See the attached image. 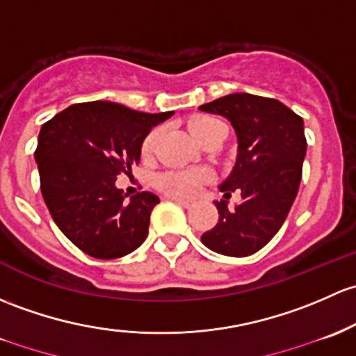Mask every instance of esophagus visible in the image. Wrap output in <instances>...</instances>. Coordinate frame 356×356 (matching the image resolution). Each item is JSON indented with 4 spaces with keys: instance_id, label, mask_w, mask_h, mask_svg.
Instances as JSON below:
<instances>
[{
    "instance_id": "34e87169",
    "label": "esophagus",
    "mask_w": 356,
    "mask_h": 356,
    "mask_svg": "<svg viewBox=\"0 0 356 356\" xmlns=\"http://www.w3.org/2000/svg\"><path fill=\"white\" fill-rule=\"evenodd\" d=\"M170 200H172V201H175V203H177V204H181V207H184V208H189L191 204H193V201H191V200H184V197L172 196Z\"/></svg>"
}]
</instances>
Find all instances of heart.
I'll return each instance as SVG.
<instances>
[{
	"label": "heart",
	"mask_w": 356,
	"mask_h": 356,
	"mask_svg": "<svg viewBox=\"0 0 356 356\" xmlns=\"http://www.w3.org/2000/svg\"><path fill=\"white\" fill-rule=\"evenodd\" d=\"M220 129H227L222 121L215 118H197L191 122V133L196 138L197 143L207 140L213 133ZM160 138V129H153L152 133L145 138L141 152L143 155H149L156 147V141ZM207 179V174L201 170H168L163 174L156 175L155 186L162 189L163 193L174 194V196H191V194L197 193L201 184Z\"/></svg>",
	"instance_id": "obj_1"
}]
</instances>
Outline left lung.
Returning <instances> with one entry per match:
<instances>
[{
    "instance_id": "left-lung-1",
    "label": "left lung",
    "mask_w": 356,
    "mask_h": 356,
    "mask_svg": "<svg viewBox=\"0 0 356 356\" xmlns=\"http://www.w3.org/2000/svg\"><path fill=\"white\" fill-rule=\"evenodd\" d=\"M200 111L225 118L237 136L235 165L218 186L225 200L215 201L218 223L201 242L223 256H250L275 237L297 197L307 152L304 119L280 100L250 93L220 97ZM234 190L243 201L228 209Z\"/></svg>"
}]
</instances>
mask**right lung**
Segmentation results:
<instances>
[{
	"mask_svg": "<svg viewBox=\"0 0 356 356\" xmlns=\"http://www.w3.org/2000/svg\"><path fill=\"white\" fill-rule=\"evenodd\" d=\"M172 114L99 100L70 106L42 124L33 155L42 197L59 230L85 254L115 259L145 242L159 196L145 191L128 201L115 179L138 165L145 138Z\"/></svg>",
	"mask_w": 356,
	"mask_h": 356,
	"instance_id": "add662e5",
	"label": "right lung"
}]
</instances>
